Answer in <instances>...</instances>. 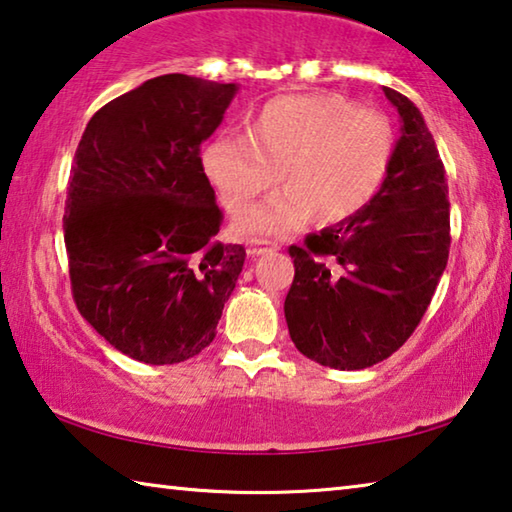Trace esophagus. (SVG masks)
Returning <instances> with one entry per match:
<instances>
[{
    "mask_svg": "<svg viewBox=\"0 0 512 512\" xmlns=\"http://www.w3.org/2000/svg\"><path fill=\"white\" fill-rule=\"evenodd\" d=\"M280 246L273 244V241H264V239H250L248 241V255L259 257V255H266V253H273Z\"/></svg>",
    "mask_w": 512,
    "mask_h": 512,
    "instance_id": "1",
    "label": "esophagus"
}]
</instances>
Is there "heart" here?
Here are the masks:
<instances>
[{"mask_svg":"<svg viewBox=\"0 0 512 512\" xmlns=\"http://www.w3.org/2000/svg\"><path fill=\"white\" fill-rule=\"evenodd\" d=\"M395 131L386 115L357 108L332 92L284 94L266 101L246 135H219L205 146L203 167L232 214L280 180L237 221L244 237H287L311 214L339 223L366 207L391 171Z\"/></svg>","mask_w":512,"mask_h":512,"instance_id":"obj_1","label":"heart"}]
</instances>
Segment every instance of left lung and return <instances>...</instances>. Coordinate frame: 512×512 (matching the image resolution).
<instances>
[{
  "label": "left lung",
  "mask_w": 512,
  "mask_h": 512,
  "mask_svg": "<svg viewBox=\"0 0 512 512\" xmlns=\"http://www.w3.org/2000/svg\"><path fill=\"white\" fill-rule=\"evenodd\" d=\"M402 119L391 171L350 219L289 246L296 266L284 300L291 341L307 359L361 370L415 332L449 257L445 167L420 110L384 88Z\"/></svg>",
  "instance_id": "1"
}]
</instances>
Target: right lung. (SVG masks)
Instances as JSON below:
<instances>
[{"instance_id":"1","label":"right lung","mask_w":512,"mask_h":512,"mask_svg":"<svg viewBox=\"0 0 512 512\" xmlns=\"http://www.w3.org/2000/svg\"><path fill=\"white\" fill-rule=\"evenodd\" d=\"M235 83L164 74L85 126L63 216L72 296L112 348L167 366L214 341L246 248L221 244L223 214L201 160Z\"/></svg>"}]
</instances>
